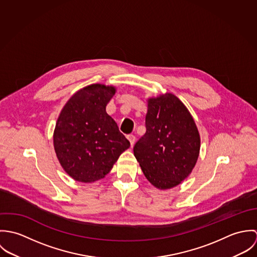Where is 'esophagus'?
<instances>
[{
    "mask_svg": "<svg viewBox=\"0 0 257 257\" xmlns=\"http://www.w3.org/2000/svg\"><path fill=\"white\" fill-rule=\"evenodd\" d=\"M126 138H127V140L130 141V143H131V145L133 147L135 145V143H136V137L134 135H128Z\"/></svg>",
    "mask_w": 257,
    "mask_h": 257,
    "instance_id": "1",
    "label": "esophagus"
}]
</instances>
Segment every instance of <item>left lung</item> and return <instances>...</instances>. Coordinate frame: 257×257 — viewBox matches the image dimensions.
<instances>
[{
  "instance_id": "obj_1",
  "label": "left lung",
  "mask_w": 257,
  "mask_h": 257,
  "mask_svg": "<svg viewBox=\"0 0 257 257\" xmlns=\"http://www.w3.org/2000/svg\"><path fill=\"white\" fill-rule=\"evenodd\" d=\"M147 132L134 147L147 180L165 190L192 172L200 151V135L183 103L166 93L147 100Z\"/></svg>"
}]
</instances>
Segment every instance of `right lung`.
Here are the masks:
<instances>
[{"instance_id":"1","label":"right lung","mask_w":257,"mask_h":257,"mask_svg":"<svg viewBox=\"0 0 257 257\" xmlns=\"http://www.w3.org/2000/svg\"><path fill=\"white\" fill-rule=\"evenodd\" d=\"M114 93L112 86L89 85L74 94L58 116L54 149L65 172L76 181L104 178L131 146L106 111Z\"/></svg>"}]
</instances>
